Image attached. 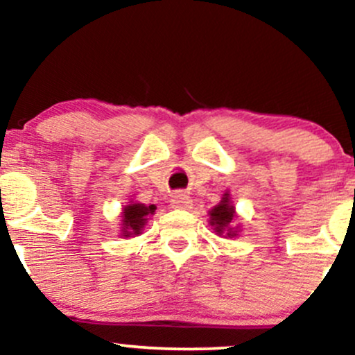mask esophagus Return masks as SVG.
Wrapping results in <instances>:
<instances>
[{"instance_id": "34e87169", "label": "esophagus", "mask_w": 355, "mask_h": 355, "mask_svg": "<svg viewBox=\"0 0 355 355\" xmlns=\"http://www.w3.org/2000/svg\"><path fill=\"white\" fill-rule=\"evenodd\" d=\"M170 203H172L173 208H178V210H189L191 207V198L189 195L182 193V191H177L170 198Z\"/></svg>"}]
</instances>
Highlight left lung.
<instances>
[{"label":"left lung","mask_w":355,"mask_h":355,"mask_svg":"<svg viewBox=\"0 0 355 355\" xmlns=\"http://www.w3.org/2000/svg\"><path fill=\"white\" fill-rule=\"evenodd\" d=\"M233 216H234V207L230 203L228 193H225L221 203L216 205V207L210 211V225L215 226L216 233L221 234L226 228H228L230 223H232ZM226 234H228V236H234L236 233L232 232V228H230Z\"/></svg>","instance_id":"left-lung-1"}]
</instances>
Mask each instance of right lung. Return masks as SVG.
I'll return each instance as SVG.
<instances>
[{"label": "right lung", "instance_id": "1", "mask_svg": "<svg viewBox=\"0 0 355 355\" xmlns=\"http://www.w3.org/2000/svg\"><path fill=\"white\" fill-rule=\"evenodd\" d=\"M155 205L145 207L142 203H132L129 207L123 208L122 225H123V236H132V234H140L144 225L147 223V216L155 213Z\"/></svg>", "mask_w": 355, "mask_h": 355}]
</instances>
